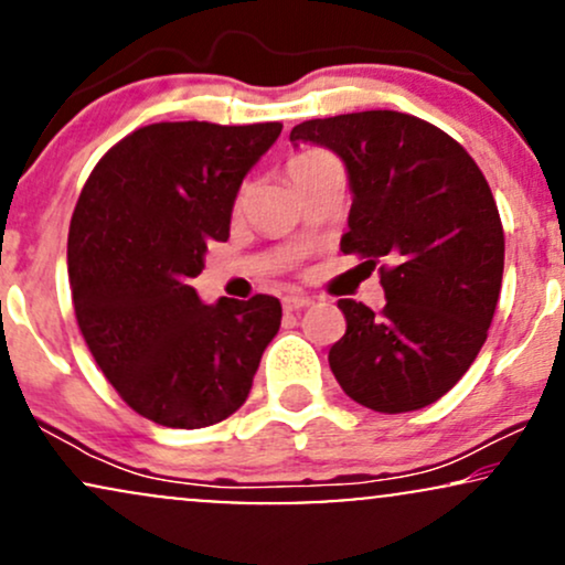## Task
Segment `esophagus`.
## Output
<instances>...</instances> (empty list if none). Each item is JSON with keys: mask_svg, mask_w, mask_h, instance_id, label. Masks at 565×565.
Listing matches in <instances>:
<instances>
[{"mask_svg": "<svg viewBox=\"0 0 565 565\" xmlns=\"http://www.w3.org/2000/svg\"><path fill=\"white\" fill-rule=\"evenodd\" d=\"M313 302L308 295H302V291H291V295L284 297V310H300V308H308V305Z\"/></svg>", "mask_w": 565, "mask_h": 565, "instance_id": "34e87169", "label": "esophagus"}]
</instances>
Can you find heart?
<instances>
[{
    "instance_id": "heart-1",
    "label": "heart",
    "mask_w": 565,
    "mask_h": 565,
    "mask_svg": "<svg viewBox=\"0 0 565 565\" xmlns=\"http://www.w3.org/2000/svg\"><path fill=\"white\" fill-rule=\"evenodd\" d=\"M332 164H337V161L329 157L327 151H316V148H310V151H300L289 159L287 172L291 183H300V180L308 178V174L319 172L323 167H332Z\"/></svg>"
}]
</instances>
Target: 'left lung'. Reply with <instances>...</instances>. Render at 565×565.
I'll return each instance as SVG.
<instances>
[{"label":"left lung","instance_id":"left-lung-1","mask_svg":"<svg viewBox=\"0 0 565 565\" xmlns=\"http://www.w3.org/2000/svg\"><path fill=\"white\" fill-rule=\"evenodd\" d=\"M289 140L345 164L353 204L340 249L387 260L380 313L337 302L348 321L329 350L337 382L382 414L430 406L476 361L502 289L504 233L483 172L444 129L398 111L310 119Z\"/></svg>","mask_w":565,"mask_h":565}]
</instances>
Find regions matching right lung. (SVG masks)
Masks as SVG:
<instances>
[{
	"label": "right lung",
	"mask_w": 565,
	"mask_h": 565,
	"mask_svg": "<svg viewBox=\"0 0 565 565\" xmlns=\"http://www.w3.org/2000/svg\"><path fill=\"white\" fill-rule=\"evenodd\" d=\"M278 135V121L148 125L82 188L68 231L76 321L106 380L151 423L193 430L231 417L281 327L276 297L204 305L191 287Z\"/></svg>",
	"instance_id": "right-lung-1"
}]
</instances>
